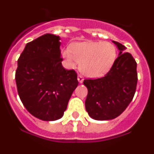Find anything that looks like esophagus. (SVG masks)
I'll return each mask as SVG.
<instances>
[{
    "label": "esophagus",
    "mask_w": 154,
    "mask_h": 154,
    "mask_svg": "<svg viewBox=\"0 0 154 154\" xmlns=\"http://www.w3.org/2000/svg\"><path fill=\"white\" fill-rule=\"evenodd\" d=\"M77 81L79 83H83L84 81V77L83 76H81V75H78V77H77Z\"/></svg>",
    "instance_id": "esophagus-1"
}]
</instances>
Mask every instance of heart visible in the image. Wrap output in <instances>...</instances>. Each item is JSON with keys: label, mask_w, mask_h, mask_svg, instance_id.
<instances>
[{"label": "heart", "mask_w": 154, "mask_h": 154, "mask_svg": "<svg viewBox=\"0 0 154 154\" xmlns=\"http://www.w3.org/2000/svg\"><path fill=\"white\" fill-rule=\"evenodd\" d=\"M71 68L81 63V71L89 77H99L110 69L117 57V49L108 41L77 42L62 52Z\"/></svg>", "instance_id": "1"}]
</instances>
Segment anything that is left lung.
I'll return each mask as SVG.
<instances>
[{
    "label": "left lung",
    "mask_w": 154,
    "mask_h": 154,
    "mask_svg": "<svg viewBox=\"0 0 154 154\" xmlns=\"http://www.w3.org/2000/svg\"><path fill=\"white\" fill-rule=\"evenodd\" d=\"M119 50L118 57L103 77L85 80L88 88L85 109L97 121H108L123 113L132 100L137 81V63L125 47L113 41Z\"/></svg>",
    "instance_id": "1"
}]
</instances>
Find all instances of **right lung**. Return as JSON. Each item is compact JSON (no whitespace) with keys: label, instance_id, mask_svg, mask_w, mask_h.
<instances>
[{"label":"right lung","instance_id":"add662e5","mask_svg":"<svg viewBox=\"0 0 154 154\" xmlns=\"http://www.w3.org/2000/svg\"><path fill=\"white\" fill-rule=\"evenodd\" d=\"M60 37L46 33L27 43L18 59L15 82L22 103L42 121L60 119L78 85L77 73L62 65Z\"/></svg>","mask_w":154,"mask_h":154}]
</instances>
